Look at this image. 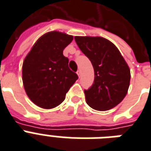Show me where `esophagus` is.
<instances>
[{
  "label": "esophagus",
  "instance_id": "esophagus-1",
  "mask_svg": "<svg viewBox=\"0 0 151 151\" xmlns=\"http://www.w3.org/2000/svg\"><path fill=\"white\" fill-rule=\"evenodd\" d=\"M76 73H77V75L79 76H80V75H81V71H80V70H78Z\"/></svg>",
  "mask_w": 151,
  "mask_h": 151
}]
</instances>
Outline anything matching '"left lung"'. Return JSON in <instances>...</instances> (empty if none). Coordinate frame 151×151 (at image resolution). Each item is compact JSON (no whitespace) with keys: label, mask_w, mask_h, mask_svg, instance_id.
Wrapping results in <instances>:
<instances>
[{"label":"left lung","mask_w":151,"mask_h":151,"mask_svg":"<svg viewBox=\"0 0 151 151\" xmlns=\"http://www.w3.org/2000/svg\"><path fill=\"white\" fill-rule=\"evenodd\" d=\"M76 42L91 60L94 83L84 90L86 103L99 111L109 110L124 99L130 84V69L120 51L101 37H75Z\"/></svg>","instance_id":"left-lung-1"}]
</instances>
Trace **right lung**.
<instances>
[{
    "instance_id": "1",
    "label": "right lung",
    "mask_w": 151,
    "mask_h": 151,
    "mask_svg": "<svg viewBox=\"0 0 151 151\" xmlns=\"http://www.w3.org/2000/svg\"><path fill=\"white\" fill-rule=\"evenodd\" d=\"M73 40L72 35L48 32L38 39L24 59L23 83L29 99L43 109L62 103L66 93L78 79L68 68L63 50Z\"/></svg>"
}]
</instances>
